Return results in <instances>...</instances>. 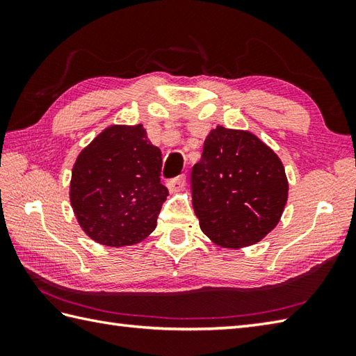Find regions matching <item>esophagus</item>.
<instances>
[{"mask_svg": "<svg viewBox=\"0 0 356 356\" xmlns=\"http://www.w3.org/2000/svg\"><path fill=\"white\" fill-rule=\"evenodd\" d=\"M185 185H186V177L185 176H179L176 179H171V180H168V184H166V186H168V190L171 193L182 191Z\"/></svg>", "mask_w": 356, "mask_h": 356, "instance_id": "34e87169", "label": "esophagus"}]
</instances>
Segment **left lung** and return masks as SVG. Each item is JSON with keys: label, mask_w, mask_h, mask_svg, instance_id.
<instances>
[{"label": "left lung", "mask_w": 356, "mask_h": 356, "mask_svg": "<svg viewBox=\"0 0 356 356\" xmlns=\"http://www.w3.org/2000/svg\"><path fill=\"white\" fill-rule=\"evenodd\" d=\"M283 162L248 130L217 125L193 168V208L213 243L240 249L278 225L287 202Z\"/></svg>", "instance_id": "1"}]
</instances>
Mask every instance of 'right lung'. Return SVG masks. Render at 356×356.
I'll return each mask as SVG.
<instances>
[{
  "mask_svg": "<svg viewBox=\"0 0 356 356\" xmlns=\"http://www.w3.org/2000/svg\"><path fill=\"white\" fill-rule=\"evenodd\" d=\"M161 168V149L142 124H113L97 134L78 154L70 179V205L86 236L108 248L145 240L168 195Z\"/></svg>",
  "mask_w": 356,
  "mask_h": 356,
  "instance_id": "add662e5",
  "label": "right lung"
}]
</instances>
